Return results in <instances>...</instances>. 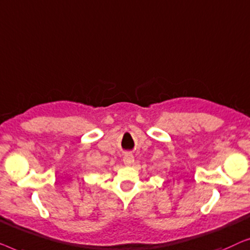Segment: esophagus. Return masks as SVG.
<instances>
[{"instance_id":"esophagus-1","label":"esophagus","mask_w":250,"mask_h":250,"mask_svg":"<svg viewBox=\"0 0 250 250\" xmlns=\"http://www.w3.org/2000/svg\"><path fill=\"white\" fill-rule=\"evenodd\" d=\"M133 156L131 155V154H125V157H124V163L125 165H131L133 163Z\"/></svg>"}]
</instances>
